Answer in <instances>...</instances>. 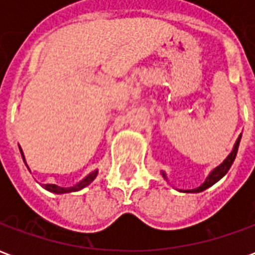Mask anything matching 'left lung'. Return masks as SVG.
Wrapping results in <instances>:
<instances>
[{
  "instance_id": "8db88e82",
  "label": "left lung",
  "mask_w": 255,
  "mask_h": 255,
  "mask_svg": "<svg viewBox=\"0 0 255 255\" xmlns=\"http://www.w3.org/2000/svg\"><path fill=\"white\" fill-rule=\"evenodd\" d=\"M241 138L242 135H239V138L236 139L235 142V146H234V149H232V151L230 153V155L225 158L221 164H220L219 166H216L213 171L209 173V176L206 177V180L199 186V187L194 188V190H183V192H201L203 191V190H206V188L212 187L214 183H217L221 179L223 176H225V173L230 171L231 165L234 164V161H235V157H236V153H238V147H239V142H241ZM162 173V176H164V179H166V175L165 172H161ZM182 191V190H180Z\"/></svg>"
}]
</instances>
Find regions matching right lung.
<instances>
[{"mask_svg":"<svg viewBox=\"0 0 255 255\" xmlns=\"http://www.w3.org/2000/svg\"><path fill=\"white\" fill-rule=\"evenodd\" d=\"M19 149H20V146H19ZM20 153H21V157H23V161H24V164H25L24 154H23L21 149H20ZM25 165H27V164H25ZM27 168H28V166H27ZM97 173H98V171L91 172L90 175H87V176L84 177L83 180H80V182H79L78 184H75L73 187H60V186H56V184H43V187L46 188L47 191L54 192V194H65V192L79 191V190H82V188H84L86 186H89L90 183L93 182L95 177H97Z\"/></svg>","mask_w":255,"mask_h":255,"instance_id":"1","label":"right lung"}]
</instances>
